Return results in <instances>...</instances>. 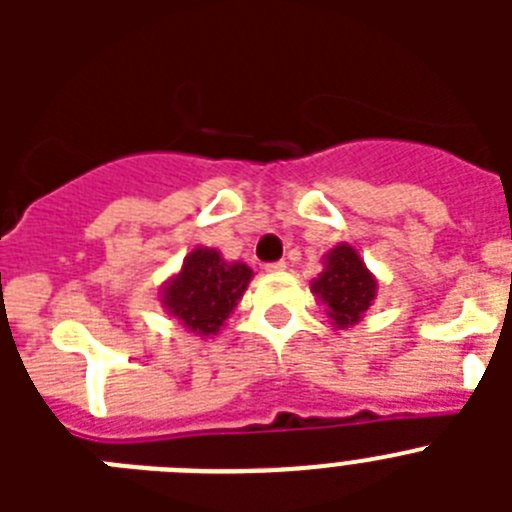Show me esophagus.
Instances as JSON below:
<instances>
[{"label": "esophagus", "instance_id": "1", "mask_svg": "<svg viewBox=\"0 0 512 512\" xmlns=\"http://www.w3.org/2000/svg\"><path fill=\"white\" fill-rule=\"evenodd\" d=\"M264 269L271 271V274H279V271L287 269V261H269V264H266Z\"/></svg>", "mask_w": 512, "mask_h": 512}]
</instances>
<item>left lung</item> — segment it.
I'll return each mask as SVG.
<instances>
[{"label":"left lung","instance_id":"8db88e82","mask_svg":"<svg viewBox=\"0 0 512 512\" xmlns=\"http://www.w3.org/2000/svg\"><path fill=\"white\" fill-rule=\"evenodd\" d=\"M312 292L325 302L328 318L338 328L359 323L377 292V282L351 246H336L325 259V271L312 282Z\"/></svg>","mask_w":512,"mask_h":512}]
</instances>
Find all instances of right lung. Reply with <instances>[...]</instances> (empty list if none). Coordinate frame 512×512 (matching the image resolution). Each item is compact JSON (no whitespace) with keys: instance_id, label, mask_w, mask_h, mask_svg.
I'll use <instances>...</instances> for the list:
<instances>
[{"instance_id":"right-lung-1","label":"right lung","mask_w":512,"mask_h":512,"mask_svg":"<svg viewBox=\"0 0 512 512\" xmlns=\"http://www.w3.org/2000/svg\"><path fill=\"white\" fill-rule=\"evenodd\" d=\"M251 282L246 264H228L212 248H194L182 274L164 289V305L192 333H217Z\"/></svg>"}]
</instances>
